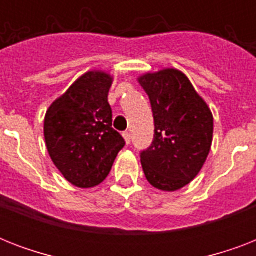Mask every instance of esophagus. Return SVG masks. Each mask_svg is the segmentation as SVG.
I'll return each instance as SVG.
<instances>
[{"mask_svg":"<svg viewBox=\"0 0 256 256\" xmlns=\"http://www.w3.org/2000/svg\"><path fill=\"white\" fill-rule=\"evenodd\" d=\"M124 140H126V144H130V140H132V136H130V132H124Z\"/></svg>","mask_w":256,"mask_h":256,"instance_id":"esophagus-1","label":"esophagus"}]
</instances>
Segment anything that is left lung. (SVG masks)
<instances>
[{
  "mask_svg": "<svg viewBox=\"0 0 256 256\" xmlns=\"http://www.w3.org/2000/svg\"><path fill=\"white\" fill-rule=\"evenodd\" d=\"M152 104L154 140L140 152L146 179L162 191L182 188L199 174L212 144L214 118L206 102L179 70L140 78Z\"/></svg>",
  "mask_w": 256,
  "mask_h": 256,
  "instance_id": "8db88e82",
  "label": "left lung"
}]
</instances>
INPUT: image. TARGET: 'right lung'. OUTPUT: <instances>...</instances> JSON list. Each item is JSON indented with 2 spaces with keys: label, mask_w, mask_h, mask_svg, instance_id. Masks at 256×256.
<instances>
[{
  "label": "right lung",
  "mask_w": 256,
  "mask_h": 256,
  "mask_svg": "<svg viewBox=\"0 0 256 256\" xmlns=\"http://www.w3.org/2000/svg\"><path fill=\"white\" fill-rule=\"evenodd\" d=\"M112 82L104 72H88L46 112L44 132L50 158L66 180L81 188L104 182L124 146L112 128Z\"/></svg>",
  "instance_id": "obj_1"
}]
</instances>
